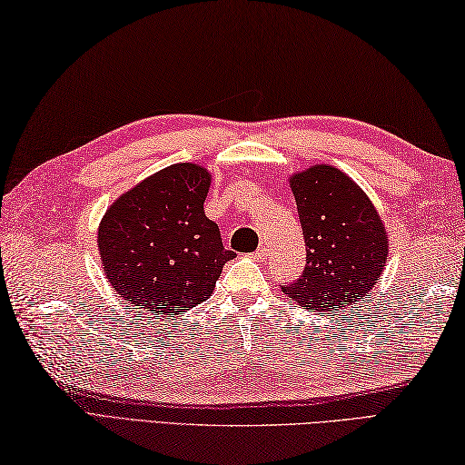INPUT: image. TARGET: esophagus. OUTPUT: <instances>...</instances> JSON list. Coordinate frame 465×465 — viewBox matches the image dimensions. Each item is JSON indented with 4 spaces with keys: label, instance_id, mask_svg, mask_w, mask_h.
Wrapping results in <instances>:
<instances>
[{
    "label": "esophagus",
    "instance_id": "obj_1",
    "mask_svg": "<svg viewBox=\"0 0 465 465\" xmlns=\"http://www.w3.org/2000/svg\"><path fill=\"white\" fill-rule=\"evenodd\" d=\"M267 254H269V249H267V246H259V249L257 251H254V257H257V259H267Z\"/></svg>",
    "mask_w": 465,
    "mask_h": 465
}]
</instances>
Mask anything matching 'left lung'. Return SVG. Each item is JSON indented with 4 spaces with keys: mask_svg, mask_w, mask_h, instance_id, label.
Listing matches in <instances>:
<instances>
[{
    "mask_svg": "<svg viewBox=\"0 0 465 465\" xmlns=\"http://www.w3.org/2000/svg\"><path fill=\"white\" fill-rule=\"evenodd\" d=\"M307 246L301 277L282 285L285 297L323 315L357 305L383 274L390 239L363 188L329 164L291 174Z\"/></svg>",
    "mask_w": 465,
    "mask_h": 465,
    "instance_id": "left-lung-1",
    "label": "left lung"
}]
</instances>
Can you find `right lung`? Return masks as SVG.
Returning <instances> with one entry per match:
<instances>
[{
  "label": "right lung",
  "mask_w": 465,
  "mask_h": 465,
  "mask_svg": "<svg viewBox=\"0 0 465 465\" xmlns=\"http://www.w3.org/2000/svg\"><path fill=\"white\" fill-rule=\"evenodd\" d=\"M211 180L198 164H170L110 204L98 251L114 292L158 315H184L213 295L234 252L204 214Z\"/></svg>",
  "instance_id": "1"
}]
</instances>
